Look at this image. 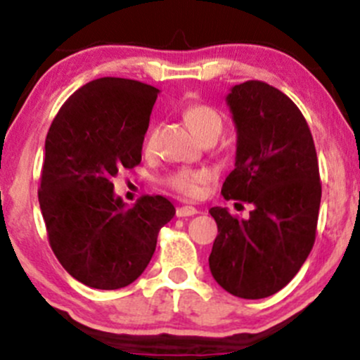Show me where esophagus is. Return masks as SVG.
Segmentation results:
<instances>
[{
    "label": "esophagus",
    "instance_id": "1",
    "mask_svg": "<svg viewBox=\"0 0 360 360\" xmlns=\"http://www.w3.org/2000/svg\"><path fill=\"white\" fill-rule=\"evenodd\" d=\"M197 211L194 206H180V207H176V216H179V218H185V216H194V214H197Z\"/></svg>",
    "mask_w": 360,
    "mask_h": 360
}]
</instances>
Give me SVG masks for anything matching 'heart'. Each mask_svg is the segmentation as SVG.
I'll return each instance as SVG.
<instances>
[{
  "instance_id": "heart-1",
  "label": "heart",
  "mask_w": 360,
  "mask_h": 360,
  "mask_svg": "<svg viewBox=\"0 0 360 360\" xmlns=\"http://www.w3.org/2000/svg\"><path fill=\"white\" fill-rule=\"evenodd\" d=\"M185 122L191 125V129L199 135L200 139H206L210 135H219L223 130V117L216 108L204 103H192L184 110ZM154 139H156V129H150L144 139V149L153 150ZM211 179L206 169H181L173 173L168 179V185L181 195L197 197L200 194V188Z\"/></svg>"
}]
</instances>
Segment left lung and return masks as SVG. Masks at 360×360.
Masks as SVG:
<instances>
[{"label": "left lung", "instance_id": "8db88e82", "mask_svg": "<svg viewBox=\"0 0 360 360\" xmlns=\"http://www.w3.org/2000/svg\"><path fill=\"white\" fill-rule=\"evenodd\" d=\"M237 129L235 168L221 194L252 204L249 219L211 207L218 225L210 269L231 295L264 299L299 273L316 240L319 166L304 115L283 92L247 80L226 96Z\"/></svg>", "mask_w": 360, "mask_h": 360}]
</instances>
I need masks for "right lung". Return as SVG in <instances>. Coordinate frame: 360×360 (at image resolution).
Returning a JSON list of instances; mask_svg holds the SVG:
<instances>
[{
	"instance_id": "1",
	"label": "right lung",
	"mask_w": 360,
	"mask_h": 360,
	"mask_svg": "<svg viewBox=\"0 0 360 360\" xmlns=\"http://www.w3.org/2000/svg\"><path fill=\"white\" fill-rule=\"evenodd\" d=\"M160 89L103 77L60 108L44 144L39 206L49 245L80 283L118 290L137 280L156 250L158 233L175 216L163 195L132 207L113 179L142 160V142Z\"/></svg>"
}]
</instances>
